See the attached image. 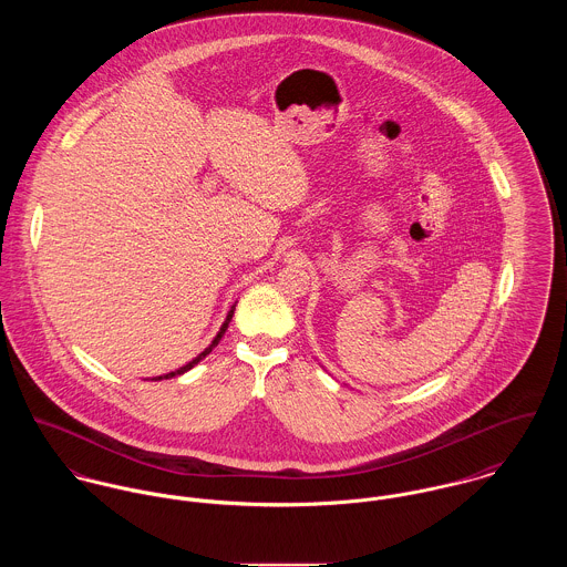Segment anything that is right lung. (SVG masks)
<instances>
[{
    "mask_svg": "<svg viewBox=\"0 0 567 567\" xmlns=\"http://www.w3.org/2000/svg\"><path fill=\"white\" fill-rule=\"evenodd\" d=\"M233 315H235V305H233V307H230V311H228V315H226V321H224V323H221V328H219V332H217V337H215V339H213V343H210V346H208V348H206V350H204V352H202V354H197V357H195V359H193V361H189V363H187V365H183V368H181V370H176V372H169V374H163V377L152 378V380H163V378L178 377V374H185V372H189L190 368H195V365H197V363H199V361H202V359H204V357H206V354H210V352H213V348H215V346H217V343H219V339H221V337H224V332H226V328H228V323H230V319H233Z\"/></svg>",
    "mask_w": 567,
    "mask_h": 567,
    "instance_id": "obj_1",
    "label": "right lung"
}]
</instances>
